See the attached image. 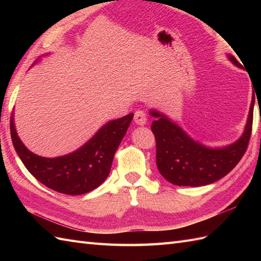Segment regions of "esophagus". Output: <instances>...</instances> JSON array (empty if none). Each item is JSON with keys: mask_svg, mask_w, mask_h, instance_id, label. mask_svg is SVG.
<instances>
[{"mask_svg": "<svg viewBox=\"0 0 261 261\" xmlns=\"http://www.w3.org/2000/svg\"><path fill=\"white\" fill-rule=\"evenodd\" d=\"M134 119H135V122H136L138 125H145L147 123V121H148L147 114L143 112V111H141V110L136 111Z\"/></svg>", "mask_w": 261, "mask_h": 261, "instance_id": "34e87169", "label": "esophagus"}]
</instances>
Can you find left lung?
Listing matches in <instances>:
<instances>
[{"mask_svg": "<svg viewBox=\"0 0 261 261\" xmlns=\"http://www.w3.org/2000/svg\"><path fill=\"white\" fill-rule=\"evenodd\" d=\"M232 64H241L228 55ZM254 97L249 110L248 121L242 136L234 143L223 148H208L188 136L167 116L151 110L157 118L151 124L156 139V164L164 178L177 186H204L228 175L245 154L252 130Z\"/></svg>", "mask_w": 261, "mask_h": 261, "instance_id": "8db88e82", "label": "left lung"}]
</instances>
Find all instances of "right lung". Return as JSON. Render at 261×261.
<instances>
[{"mask_svg":"<svg viewBox=\"0 0 261 261\" xmlns=\"http://www.w3.org/2000/svg\"><path fill=\"white\" fill-rule=\"evenodd\" d=\"M134 113L108 122L90 141L76 151L45 158L28 150L16 134L11 116V138L16 153L29 173L48 188L67 195H82L95 190L107 179L116 149L126 134Z\"/></svg>","mask_w":261,"mask_h":261,"instance_id":"1","label":"right lung"}]
</instances>
